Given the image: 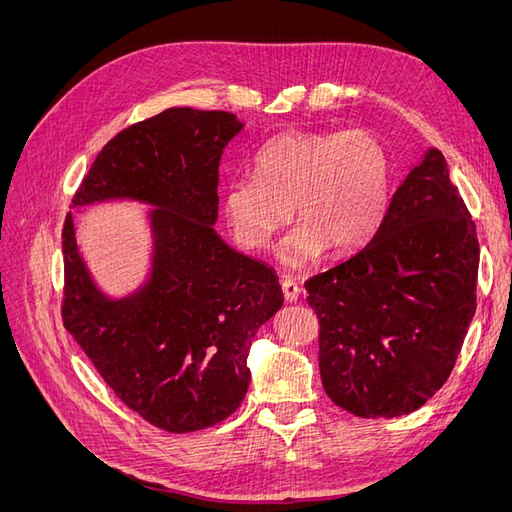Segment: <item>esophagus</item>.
I'll return each instance as SVG.
<instances>
[{"label": "esophagus", "instance_id": "34e87169", "mask_svg": "<svg viewBox=\"0 0 512 512\" xmlns=\"http://www.w3.org/2000/svg\"><path fill=\"white\" fill-rule=\"evenodd\" d=\"M282 292H284V299H286L288 303H294V301L299 299L301 288L297 286V282H292V280H282Z\"/></svg>", "mask_w": 512, "mask_h": 512}]
</instances>
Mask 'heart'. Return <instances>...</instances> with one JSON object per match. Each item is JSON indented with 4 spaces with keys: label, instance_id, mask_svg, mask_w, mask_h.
Instances as JSON below:
<instances>
[{
    "label": "heart",
    "instance_id": "b5f03b06",
    "mask_svg": "<svg viewBox=\"0 0 512 512\" xmlns=\"http://www.w3.org/2000/svg\"><path fill=\"white\" fill-rule=\"evenodd\" d=\"M386 192L389 158L371 132H288L258 151L254 179L224 183L222 211L232 237L252 252L265 250L294 215L299 222L277 258L286 269H303L327 247L344 254L365 245L384 215Z\"/></svg>",
    "mask_w": 512,
    "mask_h": 512
}]
</instances>
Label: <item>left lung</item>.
<instances>
[{"mask_svg": "<svg viewBox=\"0 0 512 512\" xmlns=\"http://www.w3.org/2000/svg\"><path fill=\"white\" fill-rule=\"evenodd\" d=\"M478 254L442 151L429 147L374 237L305 282L331 401L354 416L393 418L436 395L476 312Z\"/></svg>", "mask_w": 512, "mask_h": 512, "instance_id": "obj_1", "label": "left lung"}]
</instances>
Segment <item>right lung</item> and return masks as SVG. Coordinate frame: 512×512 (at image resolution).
Here are the masks:
<instances>
[{
  "instance_id": "obj_1",
  "label": "right lung",
  "mask_w": 512,
  "mask_h": 512,
  "mask_svg": "<svg viewBox=\"0 0 512 512\" xmlns=\"http://www.w3.org/2000/svg\"><path fill=\"white\" fill-rule=\"evenodd\" d=\"M243 128L237 115L190 106L134 123L98 153L61 232L64 327L123 404L173 433L241 406L252 339L284 305L277 273L213 228L222 153ZM108 199L152 207L150 269L126 295L95 282L75 243V215Z\"/></svg>"
}]
</instances>
